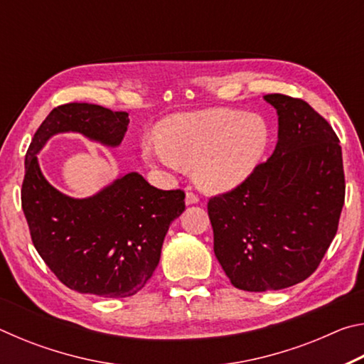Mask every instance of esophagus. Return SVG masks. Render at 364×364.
Wrapping results in <instances>:
<instances>
[{
	"mask_svg": "<svg viewBox=\"0 0 364 364\" xmlns=\"http://www.w3.org/2000/svg\"><path fill=\"white\" fill-rule=\"evenodd\" d=\"M184 202H186V205H194V204H197V202H199V197H197V196L193 193V191L188 189L186 197H184Z\"/></svg>",
	"mask_w": 364,
	"mask_h": 364,
	"instance_id": "1",
	"label": "esophagus"
}]
</instances>
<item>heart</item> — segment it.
<instances>
[{
    "label": "heart",
    "instance_id": "b5f03b06",
    "mask_svg": "<svg viewBox=\"0 0 364 364\" xmlns=\"http://www.w3.org/2000/svg\"><path fill=\"white\" fill-rule=\"evenodd\" d=\"M157 138L141 144L146 164L170 171L193 167L197 186L218 194L254 175L269 147L271 132L262 115L208 109L162 120Z\"/></svg>",
    "mask_w": 364,
    "mask_h": 364
}]
</instances>
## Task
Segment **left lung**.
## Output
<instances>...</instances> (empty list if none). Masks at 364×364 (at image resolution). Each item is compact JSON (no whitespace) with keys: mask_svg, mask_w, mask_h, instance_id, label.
<instances>
[{"mask_svg":"<svg viewBox=\"0 0 364 364\" xmlns=\"http://www.w3.org/2000/svg\"><path fill=\"white\" fill-rule=\"evenodd\" d=\"M278 143L247 181L208 200L213 250L231 284L279 291L305 281L334 239L345 200L342 147L310 104L267 95Z\"/></svg>","mask_w":364,"mask_h":364,"instance_id":"8db88e82","label":"left lung"}]
</instances>
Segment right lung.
I'll list each match as a JSON object with an SVG mask.
<instances>
[{
  "mask_svg": "<svg viewBox=\"0 0 364 364\" xmlns=\"http://www.w3.org/2000/svg\"><path fill=\"white\" fill-rule=\"evenodd\" d=\"M128 123L127 112L64 104L49 112L28 146L22 210L36 252L72 291L110 299L139 292L157 268L170 223L184 210L181 189H157L136 171L85 199L63 194L41 173L36 154L54 134L80 133L117 147Z\"/></svg>",
  "mask_w": 364,
  "mask_h": 364,
  "instance_id": "right-lung-1",
  "label": "right lung"
}]
</instances>
